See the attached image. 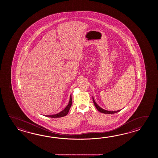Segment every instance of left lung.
<instances>
[{"mask_svg":"<svg viewBox=\"0 0 158 158\" xmlns=\"http://www.w3.org/2000/svg\"><path fill=\"white\" fill-rule=\"evenodd\" d=\"M93 102H94V106H95L96 108L97 109L98 111H99V112H101L102 113H103V114H113L117 113L118 112L120 111V110H118V111H107V110H103V108H102L100 107H99V106L96 103V102H95V101H94V98H93Z\"/></svg>","mask_w":158,"mask_h":158,"instance_id":"1","label":"left lung"}]
</instances>
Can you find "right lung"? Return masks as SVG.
<instances>
[{
  "mask_svg": "<svg viewBox=\"0 0 158 158\" xmlns=\"http://www.w3.org/2000/svg\"><path fill=\"white\" fill-rule=\"evenodd\" d=\"M72 104V97H70V99H69V102L67 105V106L65 108L64 110L60 112V113L57 114H54V115H48V116H46L47 117H50V118H61L66 116L68 114V112L69 111V109L71 108V106Z\"/></svg>",
  "mask_w": 158,
  "mask_h": 158,
  "instance_id": "1",
  "label": "right lung"
}]
</instances>
